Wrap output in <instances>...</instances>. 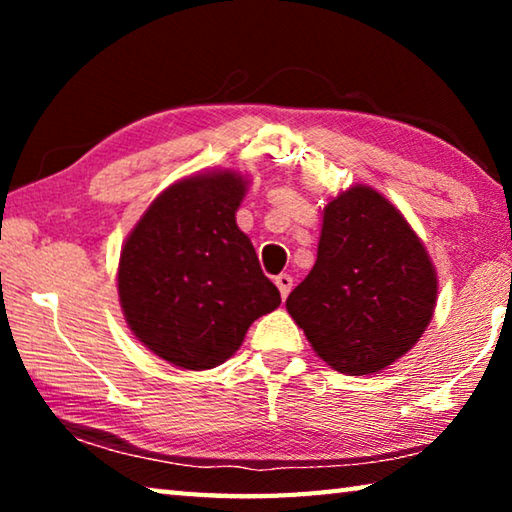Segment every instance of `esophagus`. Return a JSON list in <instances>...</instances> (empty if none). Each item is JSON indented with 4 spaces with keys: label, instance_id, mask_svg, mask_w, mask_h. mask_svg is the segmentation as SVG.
<instances>
[{
    "label": "esophagus",
    "instance_id": "esophagus-1",
    "mask_svg": "<svg viewBox=\"0 0 512 512\" xmlns=\"http://www.w3.org/2000/svg\"><path fill=\"white\" fill-rule=\"evenodd\" d=\"M275 284H277V289H280L282 300H287V296H289L291 289H293V277L287 275V273H280V275L275 277Z\"/></svg>",
    "mask_w": 512,
    "mask_h": 512
}]
</instances>
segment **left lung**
<instances>
[{
  "label": "left lung",
  "mask_w": 512,
  "mask_h": 512,
  "mask_svg": "<svg viewBox=\"0 0 512 512\" xmlns=\"http://www.w3.org/2000/svg\"><path fill=\"white\" fill-rule=\"evenodd\" d=\"M436 296V268L402 212L354 185L327 203L316 264L287 311L327 366L370 375L418 343Z\"/></svg>",
  "instance_id": "obj_1"
}]
</instances>
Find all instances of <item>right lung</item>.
<instances>
[{"instance_id":"add662e5","label":"right lung","mask_w":512,"mask_h":512,"mask_svg":"<svg viewBox=\"0 0 512 512\" xmlns=\"http://www.w3.org/2000/svg\"><path fill=\"white\" fill-rule=\"evenodd\" d=\"M246 185L237 171L178 180L121 248L117 289L126 323L178 368H216L239 350L253 320L282 302L235 221Z\"/></svg>"}]
</instances>
